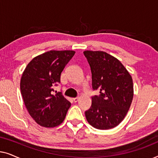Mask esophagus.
I'll list each match as a JSON object with an SVG mask.
<instances>
[{
  "label": "esophagus",
  "mask_w": 158,
  "mask_h": 158,
  "mask_svg": "<svg viewBox=\"0 0 158 158\" xmlns=\"http://www.w3.org/2000/svg\"><path fill=\"white\" fill-rule=\"evenodd\" d=\"M78 100H79V97H76V98H73V101H74V102H77Z\"/></svg>",
  "instance_id": "1"
}]
</instances>
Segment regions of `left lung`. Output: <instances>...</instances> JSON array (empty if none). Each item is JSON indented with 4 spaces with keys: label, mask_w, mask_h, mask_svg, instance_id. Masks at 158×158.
<instances>
[{
    "label": "left lung",
    "mask_w": 158,
    "mask_h": 158,
    "mask_svg": "<svg viewBox=\"0 0 158 158\" xmlns=\"http://www.w3.org/2000/svg\"><path fill=\"white\" fill-rule=\"evenodd\" d=\"M92 73V87L100 91L92 97L85 112L88 122L98 129H112L127 115L134 96L131 76L119 60L103 51L83 52Z\"/></svg>",
    "instance_id": "8db88e82"
}]
</instances>
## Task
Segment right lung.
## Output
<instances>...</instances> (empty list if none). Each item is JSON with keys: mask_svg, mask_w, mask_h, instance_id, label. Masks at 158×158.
Listing matches in <instances>:
<instances>
[{"mask_svg": "<svg viewBox=\"0 0 158 158\" xmlns=\"http://www.w3.org/2000/svg\"><path fill=\"white\" fill-rule=\"evenodd\" d=\"M75 52L50 50L32 59L20 82L21 93L28 112L40 126L52 128L63 122L71 103L61 92L53 94L60 75Z\"/></svg>", "mask_w": 158, "mask_h": 158, "instance_id": "1", "label": "right lung"}]
</instances>
